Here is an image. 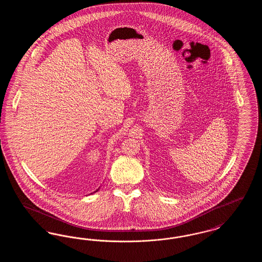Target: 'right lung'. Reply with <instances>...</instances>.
Here are the masks:
<instances>
[{"instance_id": "add662e5", "label": "right lung", "mask_w": 262, "mask_h": 262, "mask_svg": "<svg viewBox=\"0 0 262 262\" xmlns=\"http://www.w3.org/2000/svg\"><path fill=\"white\" fill-rule=\"evenodd\" d=\"M99 188H100V187H98V188H97V189H96V190H95V191H93V192H91V194H92V193H94V192H96V191H98V190H99Z\"/></svg>"}]
</instances>
